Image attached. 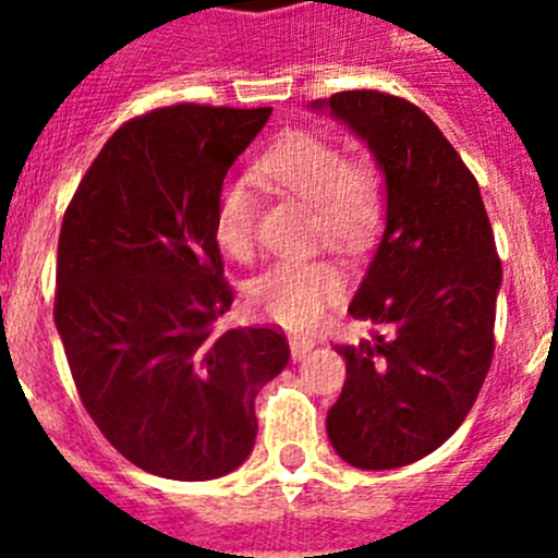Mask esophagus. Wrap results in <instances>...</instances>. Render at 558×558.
<instances>
[{
	"instance_id": "1",
	"label": "esophagus",
	"mask_w": 558,
	"mask_h": 558,
	"mask_svg": "<svg viewBox=\"0 0 558 558\" xmlns=\"http://www.w3.org/2000/svg\"><path fill=\"white\" fill-rule=\"evenodd\" d=\"M313 345H315L313 337H291V356L305 359L307 353L313 351Z\"/></svg>"
}]
</instances>
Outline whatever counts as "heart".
<instances>
[{
  "mask_svg": "<svg viewBox=\"0 0 558 558\" xmlns=\"http://www.w3.org/2000/svg\"><path fill=\"white\" fill-rule=\"evenodd\" d=\"M258 178L313 210L315 234L353 253L373 243L384 223V191L369 165H353L340 145L294 132L258 159ZM258 199L247 180L218 191L213 234L223 253L243 258L253 247ZM247 305L289 329H311L342 294V275L324 258H283L247 280Z\"/></svg>",
  "mask_w": 558,
  "mask_h": 558,
  "instance_id": "b5f03b06",
  "label": "heart"
}]
</instances>
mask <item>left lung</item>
<instances>
[{"label": "left lung", "mask_w": 558, "mask_h": 558, "mask_svg": "<svg viewBox=\"0 0 558 558\" xmlns=\"http://www.w3.org/2000/svg\"><path fill=\"white\" fill-rule=\"evenodd\" d=\"M386 174V232L348 313L373 340L335 345L345 386L329 408L335 451L393 470L440 448L466 418L494 356L502 262L475 174L421 107L340 92L326 102Z\"/></svg>", "instance_id": "left-lung-1"}]
</instances>
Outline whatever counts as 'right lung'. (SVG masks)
I'll return each instance as SVG.
<instances>
[{
    "label": "right lung",
    "mask_w": 558,
    "mask_h": 558,
    "mask_svg": "<svg viewBox=\"0 0 558 558\" xmlns=\"http://www.w3.org/2000/svg\"><path fill=\"white\" fill-rule=\"evenodd\" d=\"M272 107L170 105L123 123L66 205L53 320L83 408L150 475L213 481L256 442L280 329L216 331L232 307L213 234L229 167Z\"/></svg>",
    "instance_id": "right-lung-1"
}]
</instances>
